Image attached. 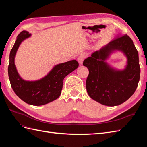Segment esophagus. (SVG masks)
Listing matches in <instances>:
<instances>
[{"label": "esophagus", "instance_id": "1", "mask_svg": "<svg viewBox=\"0 0 147 147\" xmlns=\"http://www.w3.org/2000/svg\"><path fill=\"white\" fill-rule=\"evenodd\" d=\"M86 58V55L85 54H81L79 55V57H78V61L79 62V63L82 64L83 61L85 60V59Z\"/></svg>", "mask_w": 147, "mask_h": 147}]
</instances>
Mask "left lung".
<instances>
[{
    "instance_id": "8db88e82",
    "label": "left lung",
    "mask_w": 147,
    "mask_h": 147,
    "mask_svg": "<svg viewBox=\"0 0 147 147\" xmlns=\"http://www.w3.org/2000/svg\"><path fill=\"white\" fill-rule=\"evenodd\" d=\"M115 49L123 51L128 58L123 71H115L104 62ZM89 70L86 88L94 100L107 106L119 105L135 93L140 77L138 52L127 35L119 36L83 61Z\"/></svg>"
}]
</instances>
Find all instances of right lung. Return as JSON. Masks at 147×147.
<instances>
[{
	"label": "right lung",
	"mask_w": 147,
	"mask_h": 147,
	"mask_svg": "<svg viewBox=\"0 0 147 147\" xmlns=\"http://www.w3.org/2000/svg\"><path fill=\"white\" fill-rule=\"evenodd\" d=\"M31 34L23 31L19 34L9 55L8 66L9 78L14 93L19 98L27 104L42 105L55 100L60 96L63 80L67 74L78 67L76 60L58 64L42 79L35 82L24 81L19 75L14 64V57L19 46Z\"/></svg>",
	"instance_id": "right-lung-1"
}]
</instances>
